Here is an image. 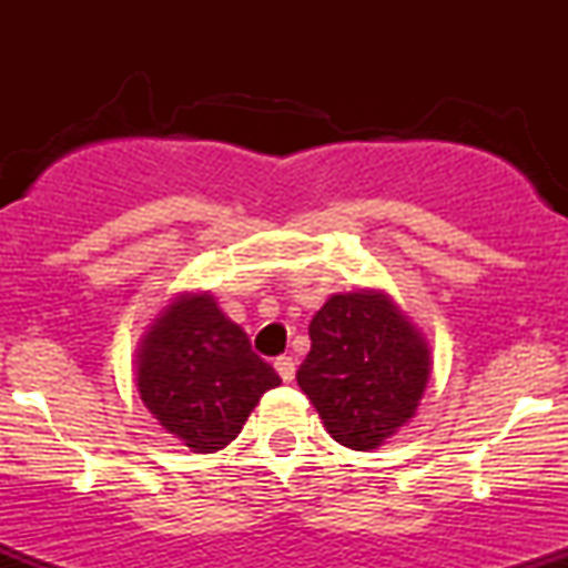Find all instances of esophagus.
<instances>
[{
  "label": "esophagus",
  "mask_w": 568,
  "mask_h": 568,
  "mask_svg": "<svg viewBox=\"0 0 568 568\" xmlns=\"http://www.w3.org/2000/svg\"><path fill=\"white\" fill-rule=\"evenodd\" d=\"M275 368L283 382H293V376H296V361L291 355H280L275 361Z\"/></svg>",
  "instance_id": "1"
}]
</instances>
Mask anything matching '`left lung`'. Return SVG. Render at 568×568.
I'll return each instance as SVG.
<instances>
[{
  "label": "left lung",
  "instance_id": "obj_1",
  "mask_svg": "<svg viewBox=\"0 0 568 568\" xmlns=\"http://www.w3.org/2000/svg\"><path fill=\"white\" fill-rule=\"evenodd\" d=\"M298 387L331 438L371 452L414 416L429 379V349L384 293H338L310 323Z\"/></svg>",
  "mask_w": 568,
  "mask_h": 568
}]
</instances>
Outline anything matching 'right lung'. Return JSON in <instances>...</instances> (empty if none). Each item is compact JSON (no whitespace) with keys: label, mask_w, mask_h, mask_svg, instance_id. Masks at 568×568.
I'll return each mask as SVG.
<instances>
[{"label":"right lung","mask_w":568,"mask_h":568,"mask_svg":"<svg viewBox=\"0 0 568 568\" xmlns=\"http://www.w3.org/2000/svg\"><path fill=\"white\" fill-rule=\"evenodd\" d=\"M143 406L192 452L230 446L280 376L213 296H181L152 325L139 352Z\"/></svg>","instance_id":"right-lung-1"}]
</instances>
